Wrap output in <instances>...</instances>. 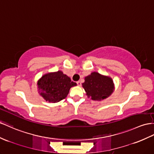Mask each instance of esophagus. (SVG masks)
Returning a JSON list of instances; mask_svg holds the SVG:
<instances>
[{
    "instance_id": "34e87169",
    "label": "esophagus",
    "mask_w": 154,
    "mask_h": 154,
    "mask_svg": "<svg viewBox=\"0 0 154 154\" xmlns=\"http://www.w3.org/2000/svg\"><path fill=\"white\" fill-rule=\"evenodd\" d=\"M77 85H78L79 86H80L81 85V81H79L77 82Z\"/></svg>"
}]
</instances>
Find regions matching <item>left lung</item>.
Segmentation results:
<instances>
[{
  "label": "left lung",
  "instance_id": "8db88e82",
  "mask_svg": "<svg viewBox=\"0 0 154 154\" xmlns=\"http://www.w3.org/2000/svg\"><path fill=\"white\" fill-rule=\"evenodd\" d=\"M88 98L94 101H101L107 99L115 90V86L112 79L94 72L85 77L82 84Z\"/></svg>",
  "mask_w": 154,
  "mask_h": 154
}]
</instances>
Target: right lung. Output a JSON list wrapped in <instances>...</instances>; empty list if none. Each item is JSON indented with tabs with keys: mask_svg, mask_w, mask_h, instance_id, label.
I'll return each instance as SVG.
<instances>
[{
	"mask_svg": "<svg viewBox=\"0 0 154 154\" xmlns=\"http://www.w3.org/2000/svg\"><path fill=\"white\" fill-rule=\"evenodd\" d=\"M76 85L60 70L45 73L37 82L39 94L49 103H57L64 99L70 88Z\"/></svg>",
	"mask_w": 154,
	"mask_h": 154,
	"instance_id": "right-lung-1",
	"label": "right lung"
}]
</instances>
